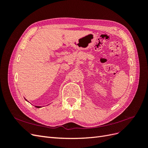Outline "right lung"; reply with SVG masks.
Segmentation results:
<instances>
[{"instance_id":"1","label":"right lung","mask_w":148,"mask_h":148,"mask_svg":"<svg viewBox=\"0 0 148 148\" xmlns=\"http://www.w3.org/2000/svg\"><path fill=\"white\" fill-rule=\"evenodd\" d=\"M25 100H26V101H27V100H26V99H25ZM35 107H37V108H40V107H41V106H35Z\"/></svg>"}]
</instances>
